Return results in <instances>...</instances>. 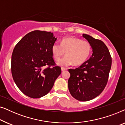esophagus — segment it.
I'll return each mask as SVG.
<instances>
[{
  "mask_svg": "<svg viewBox=\"0 0 125 125\" xmlns=\"http://www.w3.org/2000/svg\"><path fill=\"white\" fill-rule=\"evenodd\" d=\"M67 70V69L66 68H61V71H62V72H64L65 71H66Z\"/></svg>",
  "mask_w": 125,
  "mask_h": 125,
  "instance_id": "esophagus-1",
  "label": "esophagus"
}]
</instances>
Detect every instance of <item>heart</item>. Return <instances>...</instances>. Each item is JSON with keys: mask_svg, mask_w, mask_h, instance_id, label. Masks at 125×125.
I'll return each instance as SVG.
<instances>
[{"mask_svg": "<svg viewBox=\"0 0 125 125\" xmlns=\"http://www.w3.org/2000/svg\"><path fill=\"white\" fill-rule=\"evenodd\" d=\"M92 51V46L88 41L78 37H64L60 44L55 42L52 47L54 59L59 61L64 55L66 56L58 63L61 66H68L73 64L80 65L87 60Z\"/></svg>", "mask_w": 125, "mask_h": 125, "instance_id": "obj_1", "label": "heart"}]
</instances>
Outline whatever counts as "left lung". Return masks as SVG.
Instances as JSON below:
<instances>
[{"label": "left lung", "mask_w": 125, "mask_h": 125, "mask_svg": "<svg viewBox=\"0 0 125 125\" xmlns=\"http://www.w3.org/2000/svg\"><path fill=\"white\" fill-rule=\"evenodd\" d=\"M91 44L93 54L80 67L69 69L68 88L71 95L80 101H88L102 93L108 81L112 57L102 41L83 34Z\"/></svg>", "instance_id": "obj_1"}]
</instances>
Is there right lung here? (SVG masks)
<instances>
[{
    "instance_id": "add662e5",
    "label": "right lung",
    "mask_w": 125,
    "mask_h": 125,
    "mask_svg": "<svg viewBox=\"0 0 125 125\" xmlns=\"http://www.w3.org/2000/svg\"><path fill=\"white\" fill-rule=\"evenodd\" d=\"M57 38L51 32L33 31L18 42L11 58V72L18 88L32 98L45 95L61 69L56 65L52 47Z\"/></svg>"
}]
</instances>
